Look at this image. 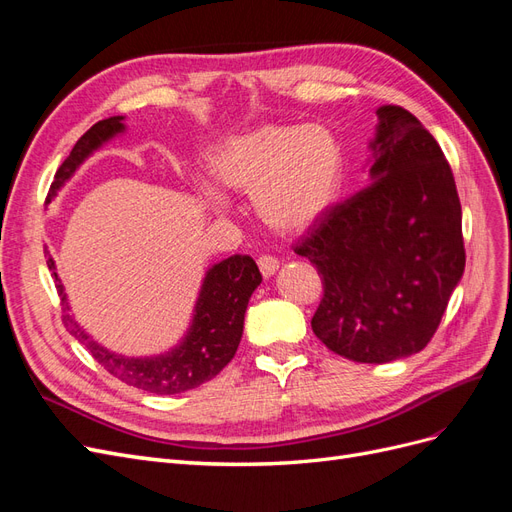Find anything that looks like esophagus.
I'll use <instances>...</instances> for the list:
<instances>
[{"mask_svg": "<svg viewBox=\"0 0 512 512\" xmlns=\"http://www.w3.org/2000/svg\"><path fill=\"white\" fill-rule=\"evenodd\" d=\"M258 269H260L262 277L269 280V277H273L277 273V269H280V262H277V258H273V256H260L258 258Z\"/></svg>", "mask_w": 512, "mask_h": 512, "instance_id": "34e87169", "label": "esophagus"}]
</instances>
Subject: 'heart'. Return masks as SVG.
Segmentation results:
<instances>
[{"label":"heart","instance_id":"b5f03b06","mask_svg":"<svg viewBox=\"0 0 512 512\" xmlns=\"http://www.w3.org/2000/svg\"><path fill=\"white\" fill-rule=\"evenodd\" d=\"M209 166L226 190L252 194L258 220L280 235H301L316 226L335 205L344 181L337 138L299 123H267L230 136ZM217 184L203 179L198 192L213 213L224 215L232 203Z\"/></svg>","mask_w":512,"mask_h":512}]
</instances>
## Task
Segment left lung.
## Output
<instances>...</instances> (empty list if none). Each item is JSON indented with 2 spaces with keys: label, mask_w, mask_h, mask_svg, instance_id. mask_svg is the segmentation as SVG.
<instances>
[{
  "label": "left lung",
  "mask_w": 512,
  "mask_h": 512,
  "mask_svg": "<svg viewBox=\"0 0 512 512\" xmlns=\"http://www.w3.org/2000/svg\"><path fill=\"white\" fill-rule=\"evenodd\" d=\"M376 115L369 185L294 245L322 275L316 337L356 363L421 352L466 269L455 177L436 138L401 106Z\"/></svg>",
  "instance_id": "left-lung-1"
}]
</instances>
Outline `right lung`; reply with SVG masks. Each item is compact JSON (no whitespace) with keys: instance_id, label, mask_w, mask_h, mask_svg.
Listing matches in <instances>:
<instances>
[{"instance_id":"right-lung-1","label":"right lung","mask_w":512,"mask_h":512,"mask_svg":"<svg viewBox=\"0 0 512 512\" xmlns=\"http://www.w3.org/2000/svg\"><path fill=\"white\" fill-rule=\"evenodd\" d=\"M123 119L126 117L121 115L102 119L76 141L70 156L55 173V181L51 183L46 203H51L57 192L64 188V183L76 173V168L91 153L98 151L117 134L126 132ZM46 265H49L57 282L55 286L61 303H64V322L68 331L83 346H87V350L94 354V359L108 374L130 386H136V389L156 395H177L190 391L220 374L239 348L247 303H250L252 292L262 282V275L250 256L237 254L218 262V265L209 267L203 277V286L198 290L190 329L185 331L181 342L162 354L126 356L94 342V337L74 320L72 314H68L70 305L66 290L59 280L55 271V260L49 252H46Z\"/></svg>"}]
</instances>
